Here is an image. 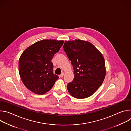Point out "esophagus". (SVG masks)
I'll return each instance as SVG.
<instances>
[{"mask_svg":"<svg viewBox=\"0 0 131 131\" xmlns=\"http://www.w3.org/2000/svg\"><path fill=\"white\" fill-rule=\"evenodd\" d=\"M63 76H64V73L62 72V73L60 74V78H62Z\"/></svg>","mask_w":131,"mask_h":131,"instance_id":"34e87169","label":"esophagus"}]
</instances>
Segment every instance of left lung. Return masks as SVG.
<instances>
[{
    "instance_id": "8db88e82",
    "label": "left lung",
    "mask_w": 131,
    "mask_h": 131,
    "mask_svg": "<svg viewBox=\"0 0 131 131\" xmlns=\"http://www.w3.org/2000/svg\"><path fill=\"white\" fill-rule=\"evenodd\" d=\"M63 48L73 69V80L67 85L68 92L76 99L91 96L105 77L103 55L90 42L79 39L65 41Z\"/></svg>"
}]
</instances>
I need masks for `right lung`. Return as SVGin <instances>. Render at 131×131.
<instances>
[{"label": "right lung", "instance_id": "right-lung-1", "mask_svg": "<svg viewBox=\"0 0 131 131\" xmlns=\"http://www.w3.org/2000/svg\"><path fill=\"white\" fill-rule=\"evenodd\" d=\"M64 41L45 39L27 48L18 62L19 74L25 86L37 94L48 92L59 78L53 72L51 62Z\"/></svg>", "mask_w": 131, "mask_h": 131}]
</instances>
